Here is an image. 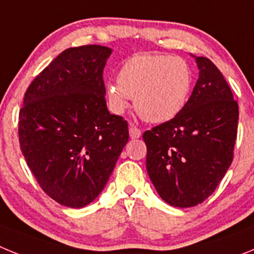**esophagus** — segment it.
<instances>
[{"mask_svg":"<svg viewBox=\"0 0 254 254\" xmlns=\"http://www.w3.org/2000/svg\"><path fill=\"white\" fill-rule=\"evenodd\" d=\"M141 136V129L136 126H129V137L131 138H138Z\"/></svg>","mask_w":254,"mask_h":254,"instance_id":"34e87169","label":"esophagus"}]
</instances>
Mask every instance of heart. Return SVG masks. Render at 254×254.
Wrapping results in <instances>:
<instances>
[{
	"label": "heart",
	"mask_w": 254,
	"mask_h": 254,
	"mask_svg": "<svg viewBox=\"0 0 254 254\" xmlns=\"http://www.w3.org/2000/svg\"><path fill=\"white\" fill-rule=\"evenodd\" d=\"M192 87L190 64L178 56L134 55L121 66L116 82L105 85L108 104L122 113L129 98L134 109L150 123H164L186 107Z\"/></svg>",
	"instance_id": "obj_1"
}]
</instances>
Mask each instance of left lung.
<instances>
[{
    "instance_id": "1",
    "label": "left lung",
    "mask_w": 254,
    "mask_h": 254,
    "mask_svg": "<svg viewBox=\"0 0 254 254\" xmlns=\"http://www.w3.org/2000/svg\"><path fill=\"white\" fill-rule=\"evenodd\" d=\"M198 80L183 111L143 133L146 169L159 196L193 207L212 194L233 161L239 109L219 68L196 57Z\"/></svg>"
}]
</instances>
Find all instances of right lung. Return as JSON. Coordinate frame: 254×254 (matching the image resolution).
<instances>
[{
    "instance_id": "1",
    "label": "right lung",
    "mask_w": 254,
    "mask_h": 254,
    "mask_svg": "<svg viewBox=\"0 0 254 254\" xmlns=\"http://www.w3.org/2000/svg\"><path fill=\"white\" fill-rule=\"evenodd\" d=\"M112 49L68 48L33 80L19 113L20 149L51 198L93 202L128 141V123L109 113L103 71Z\"/></svg>"
}]
</instances>
